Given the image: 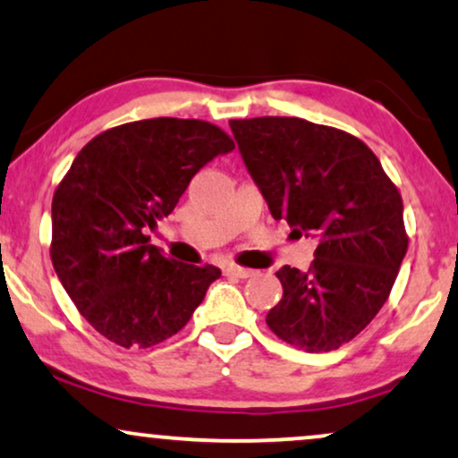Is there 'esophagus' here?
<instances>
[{"instance_id":"obj_1","label":"esophagus","mask_w":458,"mask_h":458,"mask_svg":"<svg viewBox=\"0 0 458 458\" xmlns=\"http://www.w3.org/2000/svg\"><path fill=\"white\" fill-rule=\"evenodd\" d=\"M225 273H227V276L242 277V280H246V277L254 276L252 269H246V267H237V265H227V267H225Z\"/></svg>"}]
</instances>
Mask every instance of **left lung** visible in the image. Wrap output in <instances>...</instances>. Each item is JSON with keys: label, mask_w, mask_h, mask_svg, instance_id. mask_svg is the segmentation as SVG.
<instances>
[{"label": "left lung", "mask_w": 458, "mask_h": 458, "mask_svg": "<svg viewBox=\"0 0 458 458\" xmlns=\"http://www.w3.org/2000/svg\"><path fill=\"white\" fill-rule=\"evenodd\" d=\"M248 174L276 221L316 237L307 271L284 265L267 326L309 353L332 352L381 311L408 250L403 206L355 136L299 117L231 120Z\"/></svg>", "instance_id": "1"}]
</instances>
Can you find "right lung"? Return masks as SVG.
Here are the masks:
<instances>
[{
  "label": "right lung",
  "mask_w": 458,
  "mask_h": 458,
  "mask_svg": "<svg viewBox=\"0 0 458 458\" xmlns=\"http://www.w3.org/2000/svg\"><path fill=\"white\" fill-rule=\"evenodd\" d=\"M235 145L201 120L130 122L77 153L52 199L55 271L90 326L120 347L147 349L191 319L215 265L164 257L147 231L168 216L191 178Z\"/></svg>",
  "instance_id": "obj_1"
}]
</instances>
